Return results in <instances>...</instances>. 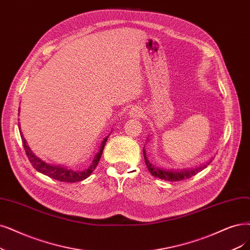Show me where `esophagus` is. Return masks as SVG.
I'll use <instances>...</instances> for the list:
<instances>
[{
	"label": "esophagus",
	"instance_id": "esophagus-1",
	"mask_svg": "<svg viewBox=\"0 0 250 250\" xmlns=\"http://www.w3.org/2000/svg\"><path fill=\"white\" fill-rule=\"evenodd\" d=\"M143 115V110L140 107L134 106L128 110V116L131 117H141Z\"/></svg>",
	"mask_w": 250,
	"mask_h": 250
}]
</instances>
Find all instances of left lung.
Wrapping results in <instances>:
<instances>
[{"mask_svg":"<svg viewBox=\"0 0 250 250\" xmlns=\"http://www.w3.org/2000/svg\"><path fill=\"white\" fill-rule=\"evenodd\" d=\"M147 140H149V137L147 138ZM147 142H148V141H147ZM143 155H144L146 167L148 168V171L150 172V174L152 175V176H154L156 178L163 179V180H166V181H171V182L180 181V180H183V179H188V178H190L192 176H195L196 174H198L202 170H204L207 167V166L212 162V160H209L207 163L202 164L201 166H199V167H196V168L174 170V169L161 168V167H158V166L153 165L148 160V158H147L145 146L143 147Z\"/></svg>","mask_w":250,"mask_h":250,"instance_id":"1","label":"left lung"}]
</instances>
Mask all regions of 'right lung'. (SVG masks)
Listing matches in <instances>:
<instances>
[{
  "mask_svg": "<svg viewBox=\"0 0 250 250\" xmlns=\"http://www.w3.org/2000/svg\"><path fill=\"white\" fill-rule=\"evenodd\" d=\"M18 127H20L21 130V125H18ZM21 132V140H22V144H23V147H24V150H25V153H26V156L27 159L30 160L31 164L33 167L42 174L46 175V176H48L52 179H55V180H59V181H63V182H77V181H82L86 179L89 175L94 172V170L96 169V167L99 164V161L101 159L102 156V153H103V150H104V146L106 144V141L108 139L109 135L104 138V140L102 141L101 145H100V149L99 151L96 153L94 160H92V163L91 165L89 166V167L85 170L83 171H74L72 169H69L68 167H66V166H62V165H53V164H48L46 163L45 161L41 160L40 158H38L30 148V146L27 145L24 137Z\"/></svg>",
  "mask_w": 250,
  "mask_h": 250,
  "instance_id": "add662e5",
  "label": "right lung"
}]
</instances>
